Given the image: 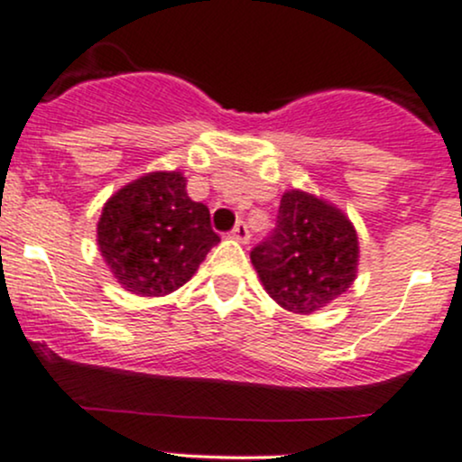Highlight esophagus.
Returning <instances> with one entry per match:
<instances>
[{
    "label": "esophagus",
    "mask_w": 462,
    "mask_h": 462,
    "mask_svg": "<svg viewBox=\"0 0 462 462\" xmlns=\"http://www.w3.org/2000/svg\"><path fill=\"white\" fill-rule=\"evenodd\" d=\"M230 236L235 241H239V244H247V241H250V230H247V226L244 221H239L235 226V230L230 232Z\"/></svg>",
    "instance_id": "obj_1"
}]
</instances>
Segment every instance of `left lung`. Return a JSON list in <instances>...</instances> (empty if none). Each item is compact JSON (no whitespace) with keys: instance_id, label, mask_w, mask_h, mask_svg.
Instances as JSON below:
<instances>
[{"instance_id":"obj_1","label":"left lung","mask_w":462,"mask_h":462,"mask_svg":"<svg viewBox=\"0 0 462 462\" xmlns=\"http://www.w3.org/2000/svg\"><path fill=\"white\" fill-rule=\"evenodd\" d=\"M358 252L356 227L346 212L294 188L281 197L274 235L256 245L250 259L281 308L314 314L352 288Z\"/></svg>"}]
</instances>
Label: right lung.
I'll use <instances>...</instances> for the list:
<instances>
[{
  "instance_id": "right-lung-1",
  "label": "right lung",
  "mask_w": 462,
  "mask_h": 462,
  "mask_svg": "<svg viewBox=\"0 0 462 462\" xmlns=\"http://www.w3.org/2000/svg\"><path fill=\"white\" fill-rule=\"evenodd\" d=\"M186 183L177 170H159L125 183L104 203L97 245L116 283L128 292H174L221 241L208 206L188 197Z\"/></svg>"
}]
</instances>
